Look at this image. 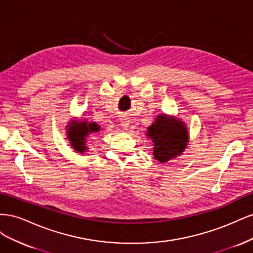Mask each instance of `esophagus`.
Instances as JSON below:
<instances>
[{
    "label": "esophagus",
    "mask_w": 253,
    "mask_h": 253,
    "mask_svg": "<svg viewBox=\"0 0 253 253\" xmlns=\"http://www.w3.org/2000/svg\"><path fill=\"white\" fill-rule=\"evenodd\" d=\"M120 126L122 127V129H127L129 126V120L127 117H121L120 118Z\"/></svg>",
    "instance_id": "34e87169"
}]
</instances>
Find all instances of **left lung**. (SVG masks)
<instances>
[{
	"label": "left lung",
	"instance_id": "1",
	"mask_svg": "<svg viewBox=\"0 0 253 253\" xmlns=\"http://www.w3.org/2000/svg\"><path fill=\"white\" fill-rule=\"evenodd\" d=\"M145 135L152 140L153 156L160 164L181 155L189 143V132L185 122L164 113L157 115Z\"/></svg>",
	"mask_w": 253,
	"mask_h": 253
}]
</instances>
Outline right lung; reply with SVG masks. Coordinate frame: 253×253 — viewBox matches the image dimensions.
<instances>
[{"instance_id":"obj_1","label":"right lung","mask_w":253,"mask_h":253,"mask_svg":"<svg viewBox=\"0 0 253 253\" xmlns=\"http://www.w3.org/2000/svg\"><path fill=\"white\" fill-rule=\"evenodd\" d=\"M101 131V126L95 121L73 118L66 126V136L72 148L80 154L88 152L87 138L89 135L97 134Z\"/></svg>"}]
</instances>
